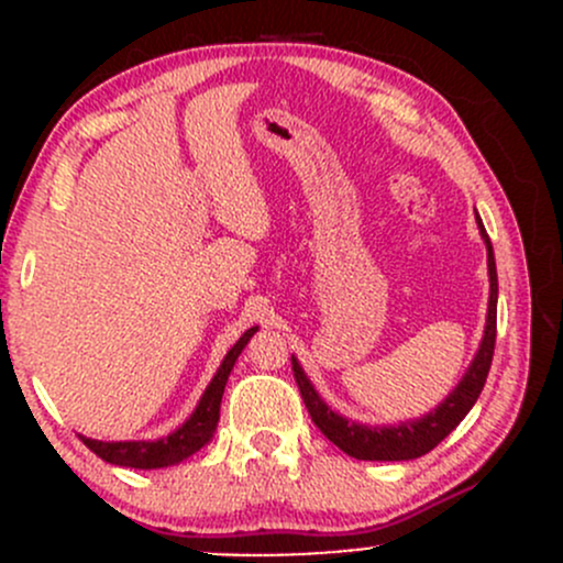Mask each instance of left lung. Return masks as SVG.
<instances>
[{"label":"left lung","mask_w":563,"mask_h":563,"mask_svg":"<svg viewBox=\"0 0 563 563\" xmlns=\"http://www.w3.org/2000/svg\"><path fill=\"white\" fill-rule=\"evenodd\" d=\"M479 232H482L484 245H487V273H489V303H487V322H484L482 344L476 349L468 371L463 373L461 380H457L455 389H452L431 412L416 418V421H399L394 426H367L360 421H349V418L339 416L333 407L325 405V399H322L318 389H314L312 380H309L307 373L301 371L299 360L290 357V363H294L296 384H299L301 399L303 405H307L314 426L331 439L335 448L344 450L346 455L357 457V461H412V457H421L426 452L434 450L437 444L468 416V410L476 405V399H479L484 380H487L489 365H493L495 335H497V267H495L493 243H489V235L487 230H484L482 219H479Z\"/></svg>","instance_id":"1"}]
</instances>
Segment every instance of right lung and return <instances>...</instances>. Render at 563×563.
I'll use <instances>...</instances> for the list:
<instances>
[{"mask_svg": "<svg viewBox=\"0 0 563 563\" xmlns=\"http://www.w3.org/2000/svg\"><path fill=\"white\" fill-rule=\"evenodd\" d=\"M260 328H249L241 339L235 341V346L224 354L222 365L211 378V384L206 386L203 397L198 399L196 410L190 412V418L183 426L172 431L169 437L161 439H129V442H100V439L81 437L84 444L95 452L97 457H102L106 463H113V466H126V468H166L177 466V463L187 461L192 452H198L203 444L211 442L214 437L217 423H219V405H222L224 386H228L230 371L235 367V360L241 357L245 344L251 341Z\"/></svg>", "mask_w": 563, "mask_h": 563, "instance_id": "right-lung-1", "label": "right lung"}]
</instances>
